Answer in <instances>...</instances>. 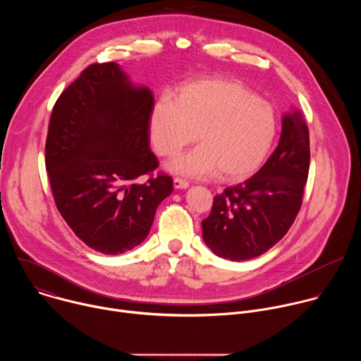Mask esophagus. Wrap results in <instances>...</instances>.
<instances>
[{
  "label": "esophagus",
  "instance_id": "esophagus-1",
  "mask_svg": "<svg viewBox=\"0 0 361 361\" xmlns=\"http://www.w3.org/2000/svg\"><path fill=\"white\" fill-rule=\"evenodd\" d=\"M173 184H174L176 188H187V187L190 185L188 181H185V180L180 178V177H176V178L173 180Z\"/></svg>",
  "mask_w": 361,
  "mask_h": 361
}]
</instances>
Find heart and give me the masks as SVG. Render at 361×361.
Instances as JSON below:
<instances>
[{"mask_svg":"<svg viewBox=\"0 0 361 361\" xmlns=\"http://www.w3.org/2000/svg\"><path fill=\"white\" fill-rule=\"evenodd\" d=\"M270 102L238 81L200 78L183 84L176 101L163 97L149 114V137L163 157H174L195 140L200 147L176 159L170 169L188 177L223 180L250 176L266 159L276 135Z\"/></svg>","mask_w":361,"mask_h":361,"instance_id":"obj_1","label":"heart"}]
</instances>
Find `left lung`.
I'll return each mask as SVG.
<instances>
[{
  "label": "left lung",
  "instance_id": "obj_1",
  "mask_svg": "<svg viewBox=\"0 0 361 361\" xmlns=\"http://www.w3.org/2000/svg\"><path fill=\"white\" fill-rule=\"evenodd\" d=\"M281 137L266 164L244 183L216 194L202 238L233 262L259 257L293 226L310 169V137L300 113L283 118Z\"/></svg>",
  "mask_w": 361,
  "mask_h": 361
}]
</instances>
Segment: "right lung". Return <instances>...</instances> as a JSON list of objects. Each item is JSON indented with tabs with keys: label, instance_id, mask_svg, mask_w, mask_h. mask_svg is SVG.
Instances as JSON below:
<instances>
[{
	"label": "right lung",
	"instance_id": "1",
	"mask_svg": "<svg viewBox=\"0 0 361 361\" xmlns=\"http://www.w3.org/2000/svg\"><path fill=\"white\" fill-rule=\"evenodd\" d=\"M148 88L116 63L84 68L59 97L45 141V169L61 217L88 247L121 254L149 233L173 178L149 149ZM147 175L140 183L137 178Z\"/></svg>",
	"mask_w": 361,
	"mask_h": 361
}]
</instances>
